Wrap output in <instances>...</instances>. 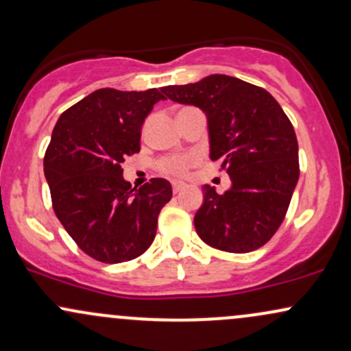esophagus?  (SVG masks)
<instances>
[{
  "mask_svg": "<svg viewBox=\"0 0 351 351\" xmlns=\"http://www.w3.org/2000/svg\"><path fill=\"white\" fill-rule=\"evenodd\" d=\"M171 186H173V193H180L181 189L184 188V183L183 181H173Z\"/></svg>",
  "mask_w": 351,
  "mask_h": 351,
  "instance_id": "34e87169",
  "label": "esophagus"
}]
</instances>
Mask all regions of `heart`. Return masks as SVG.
<instances>
[{
	"instance_id": "obj_1",
	"label": "heart",
	"mask_w": 351,
	"mask_h": 351,
	"mask_svg": "<svg viewBox=\"0 0 351 351\" xmlns=\"http://www.w3.org/2000/svg\"><path fill=\"white\" fill-rule=\"evenodd\" d=\"M193 163H195V158L191 155L165 156V158L158 162V170L165 173V175L183 176Z\"/></svg>"
}]
</instances>
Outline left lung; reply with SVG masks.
I'll list each match as a JSON object with an SVG mask.
<instances>
[{
	"label": "left lung",
	"instance_id": "obj_1",
	"mask_svg": "<svg viewBox=\"0 0 351 351\" xmlns=\"http://www.w3.org/2000/svg\"><path fill=\"white\" fill-rule=\"evenodd\" d=\"M163 92L206 114L211 160H221L232 183L224 195L203 186V206L195 215L198 236L226 252L263 247L280 228L300 175L289 117L265 88L231 75L213 74Z\"/></svg>",
	"mask_w": 351,
	"mask_h": 351
}]
</instances>
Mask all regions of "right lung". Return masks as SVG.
<instances>
[{
	"label": "right lung",
	"mask_w": 351,
	"mask_h": 351,
	"mask_svg": "<svg viewBox=\"0 0 351 351\" xmlns=\"http://www.w3.org/2000/svg\"><path fill=\"white\" fill-rule=\"evenodd\" d=\"M163 88H99L59 117L44 155L52 208L87 256L106 264L135 259L150 247L171 184L142 188L123 180L125 158L140 152L142 125Z\"/></svg>",
	"instance_id": "1"
}]
</instances>
